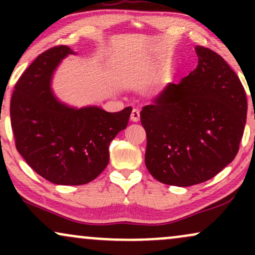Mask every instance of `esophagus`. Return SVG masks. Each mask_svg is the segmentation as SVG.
<instances>
[{
	"instance_id": "obj_1",
	"label": "esophagus",
	"mask_w": 255,
	"mask_h": 255,
	"mask_svg": "<svg viewBox=\"0 0 255 255\" xmlns=\"http://www.w3.org/2000/svg\"><path fill=\"white\" fill-rule=\"evenodd\" d=\"M130 120L133 122H137L140 120V111L139 109H133L130 114Z\"/></svg>"
}]
</instances>
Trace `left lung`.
<instances>
[{"label":"left lung","mask_w":255,"mask_h":255,"mask_svg":"<svg viewBox=\"0 0 255 255\" xmlns=\"http://www.w3.org/2000/svg\"><path fill=\"white\" fill-rule=\"evenodd\" d=\"M198 64L180 84L169 83L140 111L145 164L159 182L188 187L210 180L238 154L247 98L229 64L195 46Z\"/></svg>","instance_id":"left-lung-1"}]
</instances>
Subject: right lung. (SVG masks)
<instances>
[{"mask_svg":"<svg viewBox=\"0 0 255 255\" xmlns=\"http://www.w3.org/2000/svg\"><path fill=\"white\" fill-rule=\"evenodd\" d=\"M77 55L55 46L30 64L15 85L10 121L16 150L38 175L52 183H89L107 168L109 144L126 129L131 108L108 113L97 105L77 108L60 101L52 79L61 62Z\"/></svg>","mask_w":255,"mask_h":255,"instance_id":"right-lung-1","label":"right lung"}]
</instances>
